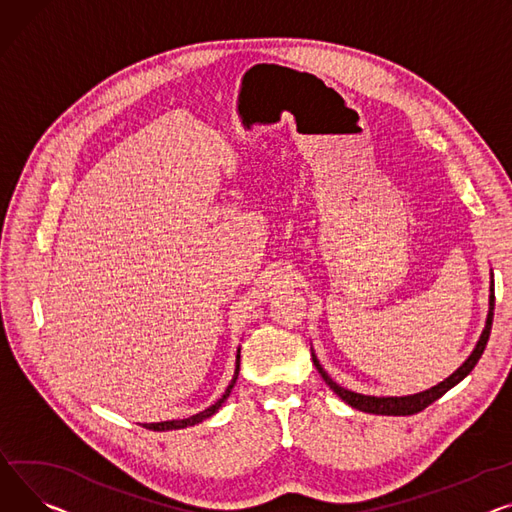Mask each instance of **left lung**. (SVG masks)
Wrapping results in <instances>:
<instances>
[{"label": "left lung", "instance_id": "8db88e82", "mask_svg": "<svg viewBox=\"0 0 512 512\" xmlns=\"http://www.w3.org/2000/svg\"><path fill=\"white\" fill-rule=\"evenodd\" d=\"M492 319H494V276H492V288H490V313H488L486 329H484V333L480 337L478 346H475L471 356L463 362V366H459L451 374L449 379H445V381L438 383L436 387H432V389H428L424 393H416V395H407V397H370V395H360V393L348 391L344 387H339L337 383H333L329 374L321 368V364L315 358V354H313V362H315L317 370L321 372L323 381L333 389V393H337L348 405L356 407V410L366 412V414H379V416H412V414H418V412L426 410L430 403H434L438 397H442L449 389H453L457 383H461L467 377V374L473 370V366L478 364V360L482 358V354L486 350L488 339H490Z\"/></svg>", "mask_w": 512, "mask_h": 512}]
</instances>
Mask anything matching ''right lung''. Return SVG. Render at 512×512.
Here are the masks:
<instances>
[{
	"label": "right lung",
	"instance_id": "right-lung-1",
	"mask_svg": "<svg viewBox=\"0 0 512 512\" xmlns=\"http://www.w3.org/2000/svg\"><path fill=\"white\" fill-rule=\"evenodd\" d=\"M238 366H241V356H236V372H234L232 383L228 385V389L224 391V395H222L214 405H210L208 410H203V412H199V414H195V416H191V418H185V420H170V422H158V424H144V428H150V430H179V428L193 426V424H197V422H201V420H206V418L214 416V414L218 412V407H220V405L226 401V397L230 395V391H232V387H234V383H236V379H238Z\"/></svg>",
	"mask_w": 512,
	"mask_h": 512
}]
</instances>
